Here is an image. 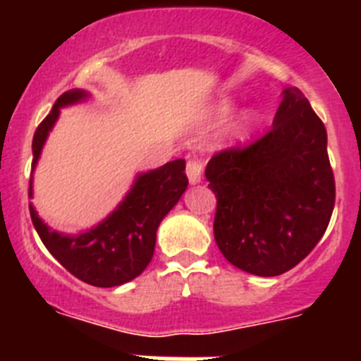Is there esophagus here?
Masks as SVG:
<instances>
[{
    "mask_svg": "<svg viewBox=\"0 0 361 361\" xmlns=\"http://www.w3.org/2000/svg\"><path fill=\"white\" fill-rule=\"evenodd\" d=\"M202 170H204L202 161H199V159H190V161H188L186 175L190 184H199L200 180H202Z\"/></svg>",
    "mask_w": 361,
    "mask_h": 361,
    "instance_id": "obj_1",
    "label": "esophagus"
}]
</instances>
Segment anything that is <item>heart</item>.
I'll use <instances>...</instances> for the list:
<instances>
[{
	"label": "heart",
	"instance_id": "obj_1",
	"mask_svg": "<svg viewBox=\"0 0 361 361\" xmlns=\"http://www.w3.org/2000/svg\"><path fill=\"white\" fill-rule=\"evenodd\" d=\"M233 106H235V104H233V101H229V99H222V101L219 103V108H216V110H219L220 116H226V114H229V111L233 110ZM245 121H251V117H245Z\"/></svg>",
	"mask_w": 361,
	"mask_h": 361
}]
</instances>
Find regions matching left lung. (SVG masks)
Instances as JSON below:
<instances>
[{
  "instance_id": "1",
  "label": "left lung",
  "mask_w": 361,
  "mask_h": 361,
  "mask_svg": "<svg viewBox=\"0 0 361 361\" xmlns=\"http://www.w3.org/2000/svg\"><path fill=\"white\" fill-rule=\"evenodd\" d=\"M206 178L216 197V245L245 273L293 269L329 226L336 191L327 132L295 86L282 92L273 128L245 148L215 153Z\"/></svg>"
}]
</instances>
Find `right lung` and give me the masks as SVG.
<instances>
[{
  "label": "right lung",
  "instance_id": "right-lung-1",
  "mask_svg": "<svg viewBox=\"0 0 361 361\" xmlns=\"http://www.w3.org/2000/svg\"><path fill=\"white\" fill-rule=\"evenodd\" d=\"M88 92L73 88L57 97L50 114L37 126L32 141V170L63 106L81 103ZM186 161L166 162L157 170L139 173L132 190L103 222L79 235L52 231L30 204V219L44 247L73 276L95 288H116L139 276L155 251L161 220L188 188ZM32 197V178L28 188Z\"/></svg>",
  "mask_w": 361,
  "mask_h": 361
}]
</instances>
